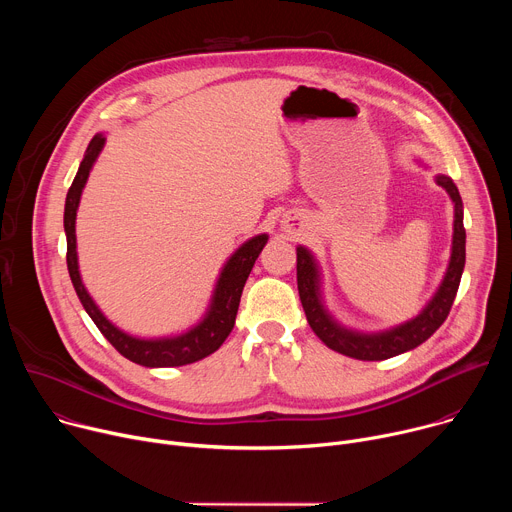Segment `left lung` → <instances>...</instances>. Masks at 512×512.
Returning <instances> with one entry per match:
<instances>
[{"label": "left lung", "mask_w": 512, "mask_h": 512, "mask_svg": "<svg viewBox=\"0 0 512 512\" xmlns=\"http://www.w3.org/2000/svg\"><path fill=\"white\" fill-rule=\"evenodd\" d=\"M435 182L442 188H446V192L454 202V241H452L450 265L440 289L435 291L433 300L425 306V310L413 320L397 328H391L379 334H360V332H352L338 326L322 306L320 275H318V267L312 253L304 247H298L300 300H302L310 328L328 348L358 360H385L419 346L448 318L458 294L464 263H466V229H464L462 198L456 184L448 176H437Z\"/></svg>", "instance_id": "8db88e82"}]
</instances>
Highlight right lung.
<instances>
[{"mask_svg":"<svg viewBox=\"0 0 512 512\" xmlns=\"http://www.w3.org/2000/svg\"><path fill=\"white\" fill-rule=\"evenodd\" d=\"M103 145H105V137L101 133H97L91 139L87 154L79 166V172H77L75 180H72V186L68 188V194H66V204H64L66 265H68L72 285H75V291H77L83 308L87 310L91 320L97 324L101 334L115 346V350L119 354H123L131 362L141 364V367H152V369L154 367H182V364L196 362L221 348V344L231 334V330L235 326L245 281L259 257V253L263 251V247L267 243V235H257L235 251V255L227 261L221 277H218V281H216L212 304H210L206 318L198 326L188 330L186 334H180L174 338L141 340V338H133V336L121 332L101 314V310L95 306V302L87 294V289L81 281L79 261H77V235H75L77 208H79L81 194L87 184L89 172H91L97 156L101 154Z\"/></svg>","mask_w":512,"mask_h":512,"instance_id":"obj_1","label":"right lung"}]
</instances>
